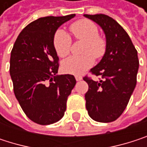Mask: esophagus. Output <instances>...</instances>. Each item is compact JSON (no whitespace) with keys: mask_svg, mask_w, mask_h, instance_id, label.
Returning <instances> with one entry per match:
<instances>
[{"mask_svg":"<svg viewBox=\"0 0 147 147\" xmlns=\"http://www.w3.org/2000/svg\"><path fill=\"white\" fill-rule=\"evenodd\" d=\"M82 78V76H76V80L77 81V82H79V81H81Z\"/></svg>","mask_w":147,"mask_h":147,"instance_id":"obj_1","label":"esophagus"}]
</instances>
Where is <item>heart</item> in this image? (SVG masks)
Returning a JSON list of instances; mask_svg holds the SVG:
<instances>
[{
    "label": "heart",
    "instance_id": "1",
    "mask_svg": "<svg viewBox=\"0 0 147 147\" xmlns=\"http://www.w3.org/2000/svg\"><path fill=\"white\" fill-rule=\"evenodd\" d=\"M74 37L85 41L83 53L82 56H72L62 63V69L65 72L74 76H81L94 65V58H101L105 53V42L99 36L97 25L90 20L81 19L74 22L70 27ZM53 46L59 57H65L69 54L71 46V38L63 30L56 31L53 37Z\"/></svg>",
    "mask_w": 147,
    "mask_h": 147
}]
</instances>
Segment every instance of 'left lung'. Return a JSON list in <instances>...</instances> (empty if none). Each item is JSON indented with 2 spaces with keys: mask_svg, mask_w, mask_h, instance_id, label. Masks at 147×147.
I'll return each mask as SVG.
<instances>
[{
  "mask_svg": "<svg viewBox=\"0 0 147 147\" xmlns=\"http://www.w3.org/2000/svg\"><path fill=\"white\" fill-rule=\"evenodd\" d=\"M96 23L105 33V53L91 72L102 80L85 76L88 84L85 94L89 117L100 123L117 119L125 110L136 86L139 70L137 51L124 29L105 14L83 15Z\"/></svg>",
  "mask_w": 147,
  "mask_h": 147,
  "instance_id": "obj_1",
  "label": "left lung"
}]
</instances>
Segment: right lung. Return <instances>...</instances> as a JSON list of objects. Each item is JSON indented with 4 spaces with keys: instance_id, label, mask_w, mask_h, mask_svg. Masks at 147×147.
I'll return each instance as SVG.
<instances>
[{
    "instance_id": "1",
    "label": "right lung",
    "mask_w": 147,
    "mask_h": 147,
    "mask_svg": "<svg viewBox=\"0 0 147 147\" xmlns=\"http://www.w3.org/2000/svg\"><path fill=\"white\" fill-rule=\"evenodd\" d=\"M75 16H49L31 22L20 32L11 52L15 97L36 123L48 125L59 121L76 85L72 75H57L59 57L53 46L57 30Z\"/></svg>"
}]
</instances>
